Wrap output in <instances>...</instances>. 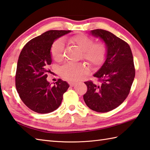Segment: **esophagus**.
I'll use <instances>...</instances> for the list:
<instances>
[{
	"instance_id": "1",
	"label": "esophagus",
	"mask_w": 150,
	"mask_h": 150,
	"mask_svg": "<svg viewBox=\"0 0 150 150\" xmlns=\"http://www.w3.org/2000/svg\"><path fill=\"white\" fill-rule=\"evenodd\" d=\"M69 85H70V86L73 87V86H74V85H76V83H75V82H72V81H71V82H69Z\"/></svg>"
}]
</instances>
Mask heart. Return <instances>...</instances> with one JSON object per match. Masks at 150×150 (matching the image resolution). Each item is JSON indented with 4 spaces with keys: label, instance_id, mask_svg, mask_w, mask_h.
<instances>
[{
    "label": "heart",
    "instance_id": "obj_1",
    "mask_svg": "<svg viewBox=\"0 0 150 150\" xmlns=\"http://www.w3.org/2000/svg\"><path fill=\"white\" fill-rule=\"evenodd\" d=\"M71 41L83 51V58L93 67H98L104 62L107 55V47L102 42L94 43V39L86 35L81 34L72 37ZM65 43L63 39L54 42L51 48L52 56L56 61H60L63 57ZM88 69L81 63H67L59 69V74L69 81H77L86 74Z\"/></svg>",
    "mask_w": 150,
    "mask_h": 150
}]
</instances>
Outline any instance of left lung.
<instances>
[{"label":"left lung","mask_w":150,"mask_h":150,"mask_svg":"<svg viewBox=\"0 0 150 150\" xmlns=\"http://www.w3.org/2000/svg\"><path fill=\"white\" fill-rule=\"evenodd\" d=\"M90 33L105 42L107 55L104 63L93 75L98 82H85L87 91L83 100L91 109L106 112L120 105L129 93L135 76L133 57L129 45L111 32L96 29Z\"/></svg>","instance_id":"1"}]
</instances>
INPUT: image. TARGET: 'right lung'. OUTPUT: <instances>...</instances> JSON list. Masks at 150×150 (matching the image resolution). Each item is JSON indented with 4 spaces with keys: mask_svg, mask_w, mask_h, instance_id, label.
<instances>
[{
    "mask_svg": "<svg viewBox=\"0 0 150 150\" xmlns=\"http://www.w3.org/2000/svg\"><path fill=\"white\" fill-rule=\"evenodd\" d=\"M71 32L49 30L31 39L21 52L15 86L24 104L38 113H48L57 109L69 87L68 83L61 79L51 86L47 78L50 71L48 66L52 63L50 50L53 42Z\"/></svg>",
    "mask_w": 150,
    "mask_h": 150,
    "instance_id": "obj_1",
    "label": "right lung"
}]
</instances>
